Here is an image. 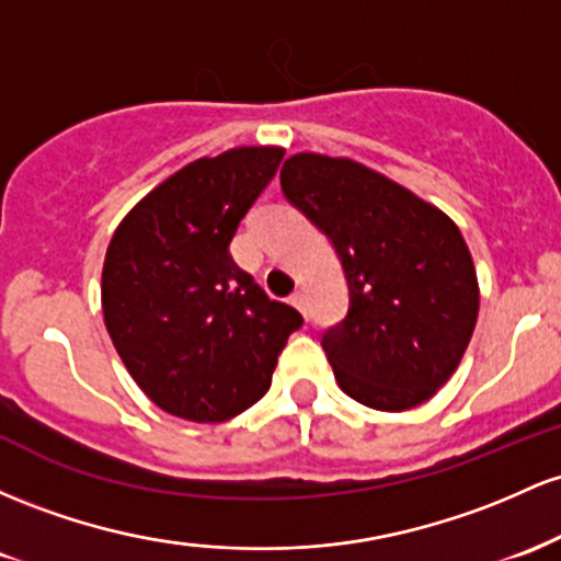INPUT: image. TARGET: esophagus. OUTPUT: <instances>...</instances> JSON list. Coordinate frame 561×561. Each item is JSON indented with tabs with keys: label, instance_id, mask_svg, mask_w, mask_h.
I'll return each instance as SVG.
<instances>
[{
	"label": "esophagus",
	"instance_id": "34e87169",
	"mask_svg": "<svg viewBox=\"0 0 561 561\" xmlns=\"http://www.w3.org/2000/svg\"><path fill=\"white\" fill-rule=\"evenodd\" d=\"M291 305L297 307V310L305 312V310H307V299H305V291H294V294H291Z\"/></svg>",
	"mask_w": 561,
	"mask_h": 561
}]
</instances>
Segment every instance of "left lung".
<instances>
[{"label": "left lung", "mask_w": 561, "mask_h": 561, "mask_svg": "<svg viewBox=\"0 0 561 561\" xmlns=\"http://www.w3.org/2000/svg\"><path fill=\"white\" fill-rule=\"evenodd\" d=\"M280 187L325 232L347 280V314L320 342L339 387L376 411L430 400L461 363L480 310L461 230L350 159L291 156Z\"/></svg>", "instance_id": "left-lung-1"}]
</instances>
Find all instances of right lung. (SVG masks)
I'll return each mask as SVG.
<instances>
[{"instance_id":"right-lung-1","label":"right lung","mask_w":561,"mask_h":561,"mask_svg":"<svg viewBox=\"0 0 561 561\" xmlns=\"http://www.w3.org/2000/svg\"><path fill=\"white\" fill-rule=\"evenodd\" d=\"M280 148H232L161 182L113 232L103 314L131 379L161 411L228 421L264 398L291 305L270 299L232 260L247 211L275 178Z\"/></svg>"}]
</instances>
